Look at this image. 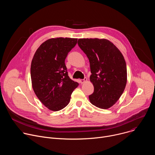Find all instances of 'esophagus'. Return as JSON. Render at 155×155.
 <instances>
[{
    "label": "esophagus",
    "mask_w": 155,
    "mask_h": 155,
    "mask_svg": "<svg viewBox=\"0 0 155 155\" xmlns=\"http://www.w3.org/2000/svg\"><path fill=\"white\" fill-rule=\"evenodd\" d=\"M87 81V78L86 77H84L83 79H81L80 80V83H81V84H83V83H84V82H86Z\"/></svg>",
    "instance_id": "1"
}]
</instances>
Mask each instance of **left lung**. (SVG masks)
Masks as SVG:
<instances>
[{"label": "left lung", "instance_id": "obj_1", "mask_svg": "<svg viewBox=\"0 0 155 155\" xmlns=\"http://www.w3.org/2000/svg\"><path fill=\"white\" fill-rule=\"evenodd\" d=\"M78 45L90 63V81L94 92L89 96L96 107L107 109L122 95L127 81L124 57L114 44L106 39L80 38Z\"/></svg>", "mask_w": 155, "mask_h": 155}]
</instances>
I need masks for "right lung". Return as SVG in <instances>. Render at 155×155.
I'll use <instances>...</instances> for the list:
<instances>
[{"mask_svg": "<svg viewBox=\"0 0 155 155\" xmlns=\"http://www.w3.org/2000/svg\"><path fill=\"white\" fill-rule=\"evenodd\" d=\"M77 38H56L43 42L31 62L33 90L41 103L53 111L67 106L73 91L78 86L68 75L65 60L75 47Z\"/></svg>", "mask_w": 155, "mask_h": 155, "instance_id": "right-lung-1", "label": "right lung"}]
</instances>
